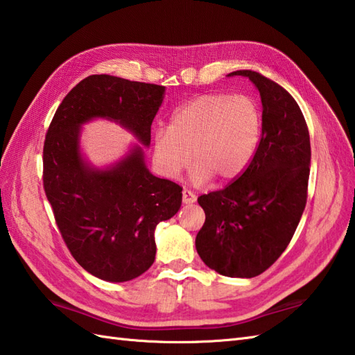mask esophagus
Returning <instances> with one entry per match:
<instances>
[{"instance_id": "34e87169", "label": "esophagus", "mask_w": 355, "mask_h": 355, "mask_svg": "<svg viewBox=\"0 0 355 355\" xmlns=\"http://www.w3.org/2000/svg\"><path fill=\"white\" fill-rule=\"evenodd\" d=\"M182 202L185 205H191V204H194V202H196V194H194L193 191H190V190H185L182 191Z\"/></svg>"}]
</instances>
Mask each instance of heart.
I'll use <instances>...</instances> for the list:
<instances>
[{
	"instance_id": "obj_1",
	"label": "heart",
	"mask_w": 355,
	"mask_h": 355,
	"mask_svg": "<svg viewBox=\"0 0 355 355\" xmlns=\"http://www.w3.org/2000/svg\"><path fill=\"white\" fill-rule=\"evenodd\" d=\"M262 137V112L247 95L208 93L182 105L168 128H157L153 151L159 170L176 178L191 162L194 182L213 176L234 180L248 168Z\"/></svg>"
}]
</instances>
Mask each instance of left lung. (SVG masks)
Wrapping results in <instances>:
<instances>
[{
    "instance_id": "left-lung-1",
    "label": "left lung",
    "mask_w": 355,
    "mask_h": 355,
    "mask_svg": "<svg viewBox=\"0 0 355 355\" xmlns=\"http://www.w3.org/2000/svg\"><path fill=\"white\" fill-rule=\"evenodd\" d=\"M256 85L262 101V137L243 175L198 199L205 223L196 250L208 268L251 279L276 262L291 242L306 205L309 133L300 107L270 78L231 71Z\"/></svg>"
}]
</instances>
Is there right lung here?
Here are the masks:
<instances>
[{"label": "right lung", "instance_id": "obj_1", "mask_svg": "<svg viewBox=\"0 0 355 355\" xmlns=\"http://www.w3.org/2000/svg\"><path fill=\"white\" fill-rule=\"evenodd\" d=\"M164 95V85L87 76L62 99L46 135L42 182L56 225L76 262L105 282L136 279L153 265L156 225L178 213L182 188L151 175L141 146L93 168L80 151V128L108 119L148 147Z\"/></svg>", "mask_w": 355, "mask_h": 355}]
</instances>
